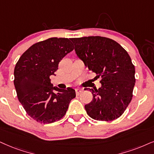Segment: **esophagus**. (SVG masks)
<instances>
[{"instance_id": "34e87169", "label": "esophagus", "mask_w": 154, "mask_h": 154, "mask_svg": "<svg viewBox=\"0 0 154 154\" xmlns=\"http://www.w3.org/2000/svg\"><path fill=\"white\" fill-rule=\"evenodd\" d=\"M82 89H79V88H77L75 89V91H76V94L77 95H79L81 94L82 92Z\"/></svg>"}]
</instances>
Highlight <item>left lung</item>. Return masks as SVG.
Masks as SVG:
<instances>
[{"instance_id":"left-lung-1","label":"left lung","mask_w":154,"mask_h":154,"mask_svg":"<svg viewBox=\"0 0 154 154\" xmlns=\"http://www.w3.org/2000/svg\"><path fill=\"white\" fill-rule=\"evenodd\" d=\"M76 54L89 70L102 77V87L89 89L92 101L85 106L95 120L109 122L129 106L135 85V67L128 52L118 42L101 36L71 38ZM95 77V78H96Z\"/></svg>"}]
</instances>
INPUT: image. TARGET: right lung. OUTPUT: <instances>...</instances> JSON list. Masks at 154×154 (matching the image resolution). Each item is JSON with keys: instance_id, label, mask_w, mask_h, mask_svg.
Instances as JSON below:
<instances>
[{"instance_id": "right-lung-1", "label": "right lung", "mask_w": 154, "mask_h": 154, "mask_svg": "<svg viewBox=\"0 0 154 154\" xmlns=\"http://www.w3.org/2000/svg\"><path fill=\"white\" fill-rule=\"evenodd\" d=\"M73 50L70 39L51 38L30 46L15 65L14 85L17 98L27 114L39 123L61 119L76 97L72 87H53L50 79L55 75L60 60Z\"/></svg>"}]
</instances>
